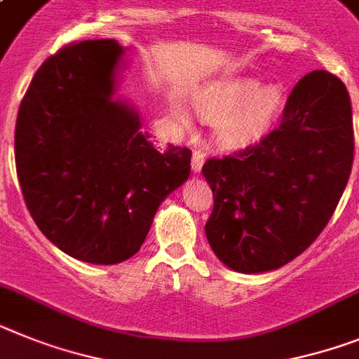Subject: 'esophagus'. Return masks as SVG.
I'll return each mask as SVG.
<instances>
[{
    "label": "esophagus",
    "mask_w": 359,
    "mask_h": 359,
    "mask_svg": "<svg viewBox=\"0 0 359 359\" xmlns=\"http://www.w3.org/2000/svg\"><path fill=\"white\" fill-rule=\"evenodd\" d=\"M203 161H205V154L203 150H194V154H192V170L194 172H200L201 167H203Z\"/></svg>",
    "instance_id": "1"
}]
</instances>
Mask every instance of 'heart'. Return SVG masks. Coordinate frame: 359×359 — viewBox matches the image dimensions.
<instances>
[{
	"label": "heart",
	"instance_id": "obj_1",
	"mask_svg": "<svg viewBox=\"0 0 359 359\" xmlns=\"http://www.w3.org/2000/svg\"><path fill=\"white\" fill-rule=\"evenodd\" d=\"M283 107L280 87H259L254 79H231L217 85L201 101V112L216 121L217 142L225 147H245L256 142L274 125ZM176 118L187 125V116L176 110Z\"/></svg>",
	"mask_w": 359,
	"mask_h": 359
}]
</instances>
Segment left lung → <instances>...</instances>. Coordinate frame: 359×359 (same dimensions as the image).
<instances>
[{
    "label": "left lung",
    "instance_id": "obj_1",
    "mask_svg": "<svg viewBox=\"0 0 359 359\" xmlns=\"http://www.w3.org/2000/svg\"><path fill=\"white\" fill-rule=\"evenodd\" d=\"M354 161L348 92L327 70L303 76L280 125L256 145L209 158L214 194L205 234L226 267L274 271L311 247L338 207Z\"/></svg>",
    "mask_w": 359,
    "mask_h": 359
}]
</instances>
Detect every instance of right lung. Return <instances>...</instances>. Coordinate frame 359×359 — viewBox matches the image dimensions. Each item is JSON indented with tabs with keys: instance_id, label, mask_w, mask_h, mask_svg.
I'll return each instance as SVG.
<instances>
[{
	"instance_id": "obj_1",
	"label": "right lung",
	"mask_w": 359,
	"mask_h": 359,
	"mask_svg": "<svg viewBox=\"0 0 359 359\" xmlns=\"http://www.w3.org/2000/svg\"><path fill=\"white\" fill-rule=\"evenodd\" d=\"M123 47L70 43L43 61L20 105L16 170L30 216L65 254L96 265L133 258L192 152L158 150L136 110L112 100Z\"/></svg>"
}]
</instances>
